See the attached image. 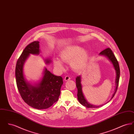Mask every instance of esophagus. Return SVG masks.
Listing matches in <instances>:
<instances>
[{"instance_id": "34e87169", "label": "esophagus", "mask_w": 134, "mask_h": 134, "mask_svg": "<svg viewBox=\"0 0 134 134\" xmlns=\"http://www.w3.org/2000/svg\"><path fill=\"white\" fill-rule=\"evenodd\" d=\"M71 78L69 76H66L64 77V80L65 81H68V80H70Z\"/></svg>"}]
</instances>
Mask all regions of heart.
<instances>
[{
	"mask_svg": "<svg viewBox=\"0 0 134 134\" xmlns=\"http://www.w3.org/2000/svg\"><path fill=\"white\" fill-rule=\"evenodd\" d=\"M88 59L87 51L82 50L77 46H73L63 51L60 55V60L54 59V65L58 70L62 71L64 65L62 62L69 63L71 68L75 71L82 69L86 64Z\"/></svg>",
	"mask_w": 134,
	"mask_h": 134,
	"instance_id": "obj_1",
	"label": "heart"
}]
</instances>
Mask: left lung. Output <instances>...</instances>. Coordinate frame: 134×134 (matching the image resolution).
I'll use <instances>...</instances> for the list:
<instances>
[{"instance_id":"left-lung-1","label":"left lung","mask_w":134,"mask_h":134,"mask_svg":"<svg viewBox=\"0 0 134 134\" xmlns=\"http://www.w3.org/2000/svg\"><path fill=\"white\" fill-rule=\"evenodd\" d=\"M99 55H104L108 58V59L111 61L113 65L114 66L115 70L116 71V79H115V89L114 94H113V96L111 98V99L113 98V97L115 96V94L117 91L119 82V79H120V66L119 62L116 59V57H115V55L114 54L113 52L111 49L109 48H107L103 50L102 51ZM76 84L77 88V97H78V100L80 102V103L83 105V106L87 108H99L100 106H95L93 105H92L89 103L87 102V100L85 99L84 96H83L82 90V85L81 84V77L79 76H77L76 78Z\"/></svg>"}]
</instances>
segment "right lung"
I'll return each instance as SVG.
<instances>
[{
    "instance_id": "add662e5",
    "label": "right lung",
    "mask_w": 134,
    "mask_h": 134,
    "mask_svg": "<svg viewBox=\"0 0 134 134\" xmlns=\"http://www.w3.org/2000/svg\"><path fill=\"white\" fill-rule=\"evenodd\" d=\"M39 52L38 41L27 45L17 61L15 73L18 89L23 99L32 108L42 109L51 107L57 102L63 81L62 77L54 75L46 68L42 80L37 86L26 82L23 74L25 61L30 54H38ZM50 61L46 60L47 63Z\"/></svg>"
}]
</instances>
